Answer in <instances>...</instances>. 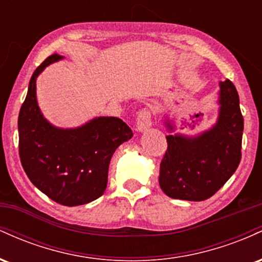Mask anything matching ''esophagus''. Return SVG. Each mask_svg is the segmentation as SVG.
I'll list each match as a JSON object with an SVG mask.
<instances>
[{"label": "esophagus", "mask_w": 262, "mask_h": 262, "mask_svg": "<svg viewBox=\"0 0 262 262\" xmlns=\"http://www.w3.org/2000/svg\"><path fill=\"white\" fill-rule=\"evenodd\" d=\"M152 121H151V112L148 108H144L138 113L137 117V129L139 132H145L146 129L151 127Z\"/></svg>", "instance_id": "obj_1"}]
</instances>
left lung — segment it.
<instances>
[{
  "label": "left lung",
  "mask_w": 262,
  "mask_h": 262,
  "mask_svg": "<svg viewBox=\"0 0 262 262\" xmlns=\"http://www.w3.org/2000/svg\"><path fill=\"white\" fill-rule=\"evenodd\" d=\"M221 112L217 124L200 137H166L167 150L160 164V187L167 196L183 201L212 197L242 160L244 118L239 95L230 80L221 82Z\"/></svg>",
  "instance_id": "8db88e82"
}]
</instances>
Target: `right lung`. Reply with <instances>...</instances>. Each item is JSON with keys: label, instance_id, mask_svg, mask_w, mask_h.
Listing matches in <instances>:
<instances>
[{"label": "right lung", "instance_id": "1", "mask_svg": "<svg viewBox=\"0 0 262 262\" xmlns=\"http://www.w3.org/2000/svg\"><path fill=\"white\" fill-rule=\"evenodd\" d=\"M60 59L58 54L48 56L32 75L18 116V148L33 185L54 202L73 207L103 194L112 155L133 132L116 117L96 118L76 129L53 127L38 107L35 80L45 66Z\"/></svg>", "mask_w": 262, "mask_h": 262}]
</instances>
